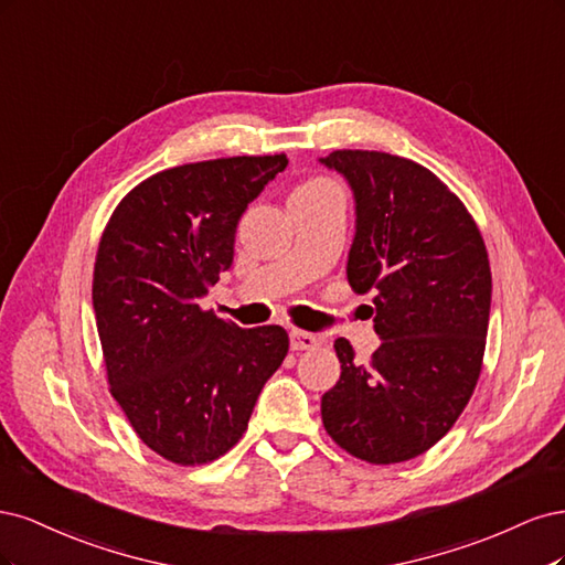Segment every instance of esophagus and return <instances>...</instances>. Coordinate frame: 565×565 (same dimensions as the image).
Returning a JSON list of instances; mask_svg holds the SVG:
<instances>
[{
  "label": "esophagus",
  "instance_id": "34e87169",
  "mask_svg": "<svg viewBox=\"0 0 565 565\" xmlns=\"http://www.w3.org/2000/svg\"><path fill=\"white\" fill-rule=\"evenodd\" d=\"M288 338H290V350H296V352H300V350H315V348H319V342H321L317 335L298 331V329L290 331Z\"/></svg>",
  "mask_w": 565,
  "mask_h": 565
}]
</instances>
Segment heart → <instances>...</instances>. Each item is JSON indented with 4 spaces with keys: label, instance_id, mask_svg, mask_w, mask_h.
I'll list each match as a JSON object with an SVG mask.
<instances>
[{
    "label": "heart",
    "instance_id": "heart-1",
    "mask_svg": "<svg viewBox=\"0 0 565 565\" xmlns=\"http://www.w3.org/2000/svg\"><path fill=\"white\" fill-rule=\"evenodd\" d=\"M329 188H335L333 183H329V180H309V183L300 185L298 190H329Z\"/></svg>",
    "mask_w": 565,
    "mask_h": 565
}]
</instances>
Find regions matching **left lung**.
Returning <instances> with one entry per match:
<instances>
[{
  "label": "left lung",
  "mask_w": 565,
  "mask_h": 565,
  "mask_svg": "<svg viewBox=\"0 0 565 565\" xmlns=\"http://www.w3.org/2000/svg\"><path fill=\"white\" fill-rule=\"evenodd\" d=\"M319 163L352 190L348 279L356 294H375L382 340L369 363L335 340L340 380L321 396V420L354 458L404 462L448 434L477 387L493 290L488 253L460 199L420 163L366 150Z\"/></svg>",
  "instance_id": "1"
}]
</instances>
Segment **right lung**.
I'll list each match as a JSON object with an SVG mask.
<instances>
[{
    "label": "right lung",
    "instance_id": "obj_1",
    "mask_svg": "<svg viewBox=\"0 0 565 565\" xmlns=\"http://www.w3.org/2000/svg\"><path fill=\"white\" fill-rule=\"evenodd\" d=\"M284 154L161 171L121 199L94 269L107 380L142 444L175 465L221 458L288 352L281 326L239 329L199 307L234 260L239 217Z\"/></svg>",
    "mask_w": 565,
    "mask_h": 565
}]
</instances>
